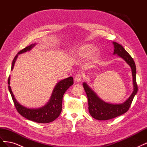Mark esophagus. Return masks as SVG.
I'll list each match as a JSON object with an SVG mask.
<instances>
[{
    "label": "esophagus",
    "instance_id": "34e87169",
    "mask_svg": "<svg viewBox=\"0 0 147 147\" xmlns=\"http://www.w3.org/2000/svg\"><path fill=\"white\" fill-rule=\"evenodd\" d=\"M81 78H82V75L80 74H77L75 76L74 81L76 83H80L81 82Z\"/></svg>",
    "mask_w": 147,
    "mask_h": 147
}]
</instances>
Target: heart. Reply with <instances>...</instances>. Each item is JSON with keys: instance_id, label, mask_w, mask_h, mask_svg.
Here are the masks:
<instances>
[{"instance_id": "1", "label": "heart", "mask_w": 147, "mask_h": 147, "mask_svg": "<svg viewBox=\"0 0 147 147\" xmlns=\"http://www.w3.org/2000/svg\"><path fill=\"white\" fill-rule=\"evenodd\" d=\"M92 48L93 45L92 44H84L73 49V50L70 52L71 56L74 58H82L90 54L88 56V61L91 63H94L99 56V51L97 48H94L91 52Z\"/></svg>"}]
</instances>
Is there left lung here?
Wrapping results in <instances>:
<instances>
[{
  "label": "left lung",
  "instance_id": "8db88e82",
  "mask_svg": "<svg viewBox=\"0 0 147 147\" xmlns=\"http://www.w3.org/2000/svg\"><path fill=\"white\" fill-rule=\"evenodd\" d=\"M112 43L114 47L113 55H117L122 58L131 69L133 92L129 97L123 103L110 104L101 99L86 82H83V88L88 97L89 112L92 118L97 120L110 119L126 113L129 109L138 90L136 83V67L134 59L121 45L115 42H113Z\"/></svg>",
  "mask_w": 147,
  "mask_h": 147
}]
</instances>
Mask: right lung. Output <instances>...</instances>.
Wrapping results in <instances>:
<instances>
[{"mask_svg":"<svg viewBox=\"0 0 147 147\" xmlns=\"http://www.w3.org/2000/svg\"><path fill=\"white\" fill-rule=\"evenodd\" d=\"M36 43L31 44L30 45L24 48L21 50L16 55L14 59L12 62L11 68L12 70L14 67V65L18 55L23 54L27 51H30L34 48ZM10 83V76L8 80V84ZM74 84V80L72 77H69L67 78L59 81L57 83L53 91L51 96L47 104L40 108L30 109L21 105L16 99L14 94L11 91L10 86H8V90L10 92L12 99L14 102L16 109L19 113L23 117L26 118L30 121H32L39 123H48L55 120L59 116L62 111V102L63 97L65 92L67 90Z\"/></svg>","mask_w":147,"mask_h":147,"instance_id":"add662e5","label":"right lung"}]
</instances>
